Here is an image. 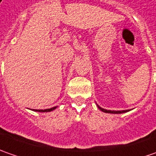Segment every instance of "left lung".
Instances as JSON below:
<instances>
[{
	"label": "left lung",
	"instance_id": "left-lung-1",
	"mask_svg": "<svg viewBox=\"0 0 156 156\" xmlns=\"http://www.w3.org/2000/svg\"><path fill=\"white\" fill-rule=\"evenodd\" d=\"M97 107H98V108H99L100 110H101L102 112H104V113H109V114H122V113H126V112H129V111H130V109H128V110H121V111L108 110V109H105V108H101V107L98 106V105H97Z\"/></svg>",
	"mask_w": 156,
	"mask_h": 156
}]
</instances>
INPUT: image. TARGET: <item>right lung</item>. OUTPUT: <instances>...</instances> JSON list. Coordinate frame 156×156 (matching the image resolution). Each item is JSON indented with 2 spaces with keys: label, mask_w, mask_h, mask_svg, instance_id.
Masks as SVG:
<instances>
[{
  "label": "right lung",
  "mask_w": 156,
  "mask_h": 156,
  "mask_svg": "<svg viewBox=\"0 0 156 156\" xmlns=\"http://www.w3.org/2000/svg\"><path fill=\"white\" fill-rule=\"evenodd\" d=\"M57 108V106L56 107H53V108H48V109H32V110L34 111H35V112H50V111H53V110H55V108Z\"/></svg>",
  "instance_id": "add662e5"
}]
</instances>
